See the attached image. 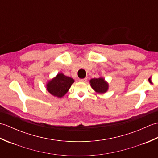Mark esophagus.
Instances as JSON below:
<instances>
[{
  "instance_id": "esophagus-1",
  "label": "esophagus",
  "mask_w": 158,
  "mask_h": 158,
  "mask_svg": "<svg viewBox=\"0 0 158 158\" xmlns=\"http://www.w3.org/2000/svg\"><path fill=\"white\" fill-rule=\"evenodd\" d=\"M79 81H81V82H86L87 81V78L79 79Z\"/></svg>"
}]
</instances>
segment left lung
Returning <instances> with one entry per match:
<instances>
[{"mask_svg":"<svg viewBox=\"0 0 158 158\" xmlns=\"http://www.w3.org/2000/svg\"><path fill=\"white\" fill-rule=\"evenodd\" d=\"M93 89L98 93H105L109 88V85L102 77L92 79L89 81Z\"/></svg>","mask_w":158,"mask_h":158,"instance_id":"8db88e82","label":"left lung"}]
</instances>
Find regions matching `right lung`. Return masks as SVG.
<instances>
[{"instance_id": "right-lung-1", "label": "right lung", "mask_w": 158, "mask_h": 158, "mask_svg": "<svg viewBox=\"0 0 158 158\" xmlns=\"http://www.w3.org/2000/svg\"><path fill=\"white\" fill-rule=\"evenodd\" d=\"M74 79L65 76L62 73H59L47 84L48 91L54 96L61 98L69 91Z\"/></svg>"}]
</instances>
